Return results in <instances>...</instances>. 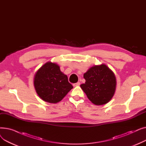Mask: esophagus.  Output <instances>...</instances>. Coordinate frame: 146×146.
<instances>
[{"label": "esophagus", "mask_w": 146, "mask_h": 146, "mask_svg": "<svg viewBox=\"0 0 146 146\" xmlns=\"http://www.w3.org/2000/svg\"><path fill=\"white\" fill-rule=\"evenodd\" d=\"M80 85V82H77V83H74V84H73V86H79V85Z\"/></svg>", "instance_id": "34e87169"}]
</instances>
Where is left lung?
<instances>
[{
    "instance_id": "left-lung-1",
    "label": "left lung",
    "mask_w": 146,
    "mask_h": 146,
    "mask_svg": "<svg viewBox=\"0 0 146 146\" xmlns=\"http://www.w3.org/2000/svg\"><path fill=\"white\" fill-rule=\"evenodd\" d=\"M85 83L80 87L89 100L96 105H105L109 102L116 89L115 76L105 65H95L83 74Z\"/></svg>"
}]
</instances>
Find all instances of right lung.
<instances>
[{"label": "right lung", "mask_w": 146, "mask_h": 146, "mask_svg": "<svg viewBox=\"0 0 146 146\" xmlns=\"http://www.w3.org/2000/svg\"><path fill=\"white\" fill-rule=\"evenodd\" d=\"M34 85L38 95L45 102L56 104L61 101L73 87L60 66L51 61L42 65L35 73Z\"/></svg>", "instance_id": "obj_1"}]
</instances>
